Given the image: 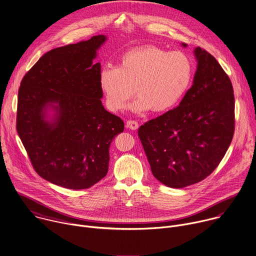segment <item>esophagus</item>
<instances>
[{
    "label": "esophagus",
    "mask_w": 256,
    "mask_h": 256,
    "mask_svg": "<svg viewBox=\"0 0 256 256\" xmlns=\"http://www.w3.org/2000/svg\"><path fill=\"white\" fill-rule=\"evenodd\" d=\"M126 128L132 130H136L138 128V124L136 120H128L126 122Z\"/></svg>",
    "instance_id": "esophagus-1"
}]
</instances>
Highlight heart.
<instances>
[{
	"mask_svg": "<svg viewBox=\"0 0 256 256\" xmlns=\"http://www.w3.org/2000/svg\"><path fill=\"white\" fill-rule=\"evenodd\" d=\"M193 74V60L185 52L148 45L124 52L118 67H104L100 85L112 112L124 110L136 92L138 96L128 106L132 112L162 114L182 100Z\"/></svg>",
	"mask_w": 256,
	"mask_h": 256,
	"instance_id": "obj_1",
	"label": "heart"
}]
</instances>
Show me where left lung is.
I'll list each match as a JSON object with an SVG mask.
<instances>
[{
	"label": "left lung",
	"mask_w": 256,
	"mask_h": 256,
	"mask_svg": "<svg viewBox=\"0 0 256 256\" xmlns=\"http://www.w3.org/2000/svg\"><path fill=\"white\" fill-rule=\"evenodd\" d=\"M194 54L197 70L179 106L138 130L154 177L171 188H184L208 177L234 134V94L228 75L206 50L196 47Z\"/></svg>",
	"instance_id": "left-lung-1"
}]
</instances>
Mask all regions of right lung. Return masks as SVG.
<instances>
[{
  "instance_id": "obj_1",
  "label": "right lung",
  "mask_w": 256,
  "mask_h": 256,
  "mask_svg": "<svg viewBox=\"0 0 256 256\" xmlns=\"http://www.w3.org/2000/svg\"><path fill=\"white\" fill-rule=\"evenodd\" d=\"M106 35L55 48L25 74L18 92L17 132L35 171L72 190L88 189L108 171L110 146L124 132L102 106L100 63Z\"/></svg>"
}]
</instances>
